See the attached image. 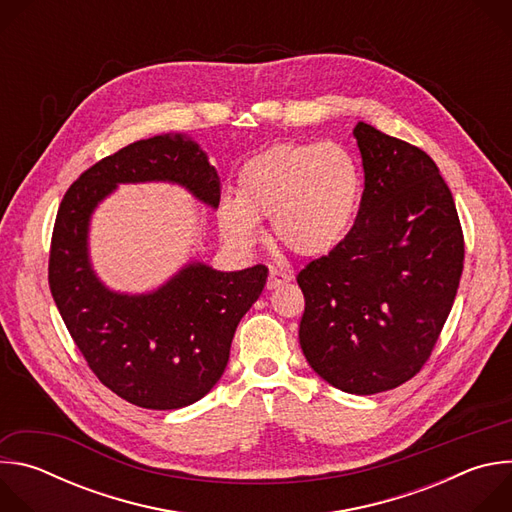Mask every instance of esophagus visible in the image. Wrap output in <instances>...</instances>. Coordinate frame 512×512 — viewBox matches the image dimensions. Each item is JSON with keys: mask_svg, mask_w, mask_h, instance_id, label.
Returning <instances> with one entry per match:
<instances>
[{"mask_svg": "<svg viewBox=\"0 0 512 512\" xmlns=\"http://www.w3.org/2000/svg\"><path fill=\"white\" fill-rule=\"evenodd\" d=\"M289 279H291L289 273H283L279 269H271L269 271V279H267V289H275L279 285H285Z\"/></svg>", "mask_w": 512, "mask_h": 512, "instance_id": "obj_1", "label": "esophagus"}]
</instances>
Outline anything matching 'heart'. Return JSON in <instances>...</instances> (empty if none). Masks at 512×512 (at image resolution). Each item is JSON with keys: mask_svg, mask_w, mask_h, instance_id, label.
<instances>
[{"mask_svg": "<svg viewBox=\"0 0 512 512\" xmlns=\"http://www.w3.org/2000/svg\"><path fill=\"white\" fill-rule=\"evenodd\" d=\"M237 198L223 196L218 227L245 249L269 218L275 243L302 257L330 253L348 233L360 198L354 158L336 143L281 141L243 162Z\"/></svg>", "mask_w": 512, "mask_h": 512, "instance_id": "1", "label": "heart"}]
</instances>
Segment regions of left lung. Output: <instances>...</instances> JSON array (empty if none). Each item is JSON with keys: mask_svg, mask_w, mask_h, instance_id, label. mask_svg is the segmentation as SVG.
Wrapping results in <instances>:
<instances>
[{"mask_svg": "<svg viewBox=\"0 0 512 512\" xmlns=\"http://www.w3.org/2000/svg\"><path fill=\"white\" fill-rule=\"evenodd\" d=\"M364 192L350 233L298 273L300 344L332 387L375 395L415 377L450 316L464 267L452 192L415 145L358 121Z\"/></svg>", "mask_w": 512, "mask_h": 512, "instance_id": "1", "label": "left lung"}]
</instances>
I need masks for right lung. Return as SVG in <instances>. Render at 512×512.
I'll return each mask as SVG.
<instances>
[{
    "label": "right lung",
    "mask_w": 512,
    "mask_h": 512,
    "mask_svg": "<svg viewBox=\"0 0 512 512\" xmlns=\"http://www.w3.org/2000/svg\"><path fill=\"white\" fill-rule=\"evenodd\" d=\"M172 182L210 208L221 178L186 135H156L103 158L72 184L58 208L48 283L56 308L91 371L121 399L180 409L223 377L241 318L257 302L267 267L216 271L190 261L148 294H119L95 273L89 225L119 184Z\"/></svg>",
    "instance_id": "right-lung-1"
}]
</instances>
